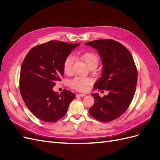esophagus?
Here are the masks:
<instances>
[{
    "label": "esophagus",
    "instance_id": "1",
    "mask_svg": "<svg viewBox=\"0 0 160 160\" xmlns=\"http://www.w3.org/2000/svg\"><path fill=\"white\" fill-rule=\"evenodd\" d=\"M85 94H83V93H80V94H77V97H85Z\"/></svg>",
    "mask_w": 160,
    "mask_h": 160
}]
</instances>
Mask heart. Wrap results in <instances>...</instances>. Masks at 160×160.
I'll return each instance as SVG.
<instances>
[{"instance_id":"heart-1","label":"heart","mask_w":160,"mask_h":160,"mask_svg":"<svg viewBox=\"0 0 160 160\" xmlns=\"http://www.w3.org/2000/svg\"><path fill=\"white\" fill-rule=\"evenodd\" d=\"M81 58L83 59L86 65L88 66L89 68L92 67H97L99 64V59L98 56L95 53L91 52H85L81 56ZM72 63H73V57L69 55L67 56L62 63V69L65 73L69 75L72 71ZM91 83V80L89 78H83V77H75L73 79L70 81V86L72 89H76L79 91L84 92L88 89L89 85Z\"/></svg>"}]
</instances>
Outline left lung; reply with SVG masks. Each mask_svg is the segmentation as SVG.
<instances>
[{
  "label": "left lung",
  "instance_id": "1",
  "mask_svg": "<svg viewBox=\"0 0 160 160\" xmlns=\"http://www.w3.org/2000/svg\"><path fill=\"white\" fill-rule=\"evenodd\" d=\"M85 45L98 51L102 61V73L95 89L109 91L103 98L98 93L91 95L95 103L89 112L100 122H111L124 113L132 102L138 80L136 67L130 52L118 41L95 40Z\"/></svg>",
  "mask_w": 160,
  "mask_h": 160
}]
</instances>
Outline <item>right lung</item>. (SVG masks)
Returning a JSON list of instances; mask_svg holds the SVG:
<instances>
[{"instance_id":"add662e5","label":"right lung","mask_w":160,"mask_h":160,"mask_svg":"<svg viewBox=\"0 0 160 160\" xmlns=\"http://www.w3.org/2000/svg\"><path fill=\"white\" fill-rule=\"evenodd\" d=\"M79 45L51 41L30 50L24 59L20 74V92L27 107L37 118L55 122L66 114L75 98L64 89L59 94L52 90L63 76L62 63L71 51Z\"/></svg>"}]
</instances>
